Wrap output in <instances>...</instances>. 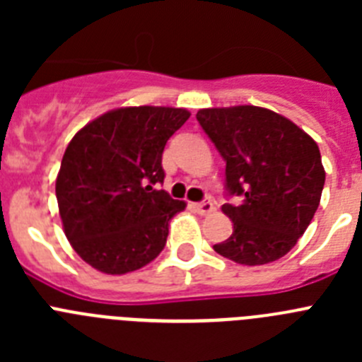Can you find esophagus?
I'll list each match as a JSON object with an SVG mask.
<instances>
[{"label":"esophagus","instance_id":"34e87169","mask_svg":"<svg viewBox=\"0 0 362 362\" xmlns=\"http://www.w3.org/2000/svg\"><path fill=\"white\" fill-rule=\"evenodd\" d=\"M194 209H196V212L201 214V216H209V214H212L214 210H216V206H214V203H210V201H201V203L194 204Z\"/></svg>","mask_w":362,"mask_h":362}]
</instances>
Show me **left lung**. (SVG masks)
I'll return each instance as SVG.
<instances>
[{
	"label": "left lung",
	"instance_id": "1",
	"mask_svg": "<svg viewBox=\"0 0 362 362\" xmlns=\"http://www.w3.org/2000/svg\"><path fill=\"white\" fill-rule=\"evenodd\" d=\"M197 121L226 161L223 204L233 232L214 250L239 264L277 261L296 246L321 201L325 168L317 143L268 108H203Z\"/></svg>",
	"mask_w": 362,
	"mask_h": 362
}]
</instances>
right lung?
<instances>
[{"label": "right lung", "mask_w": 362, "mask_h": 362, "mask_svg": "<svg viewBox=\"0 0 362 362\" xmlns=\"http://www.w3.org/2000/svg\"><path fill=\"white\" fill-rule=\"evenodd\" d=\"M188 117L185 108H116L72 137L56 197L66 239L92 268L121 276L161 254L168 223L187 203L153 185L165 179L166 141Z\"/></svg>", "instance_id": "right-lung-1"}]
</instances>
